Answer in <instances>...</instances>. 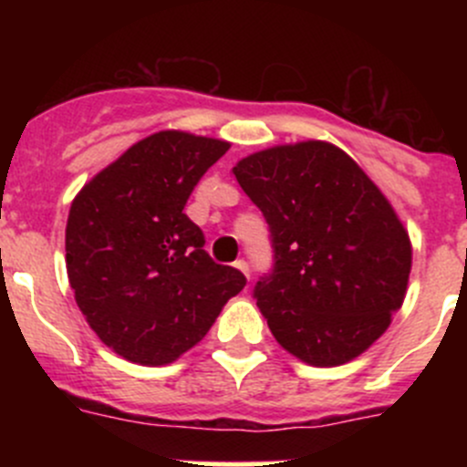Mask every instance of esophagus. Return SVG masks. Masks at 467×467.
<instances>
[{
	"mask_svg": "<svg viewBox=\"0 0 467 467\" xmlns=\"http://www.w3.org/2000/svg\"><path fill=\"white\" fill-rule=\"evenodd\" d=\"M234 268H237V271H242L244 275L248 277V264H246V262H244V260H237V262H234Z\"/></svg>",
	"mask_w": 467,
	"mask_h": 467,
	"instance_id": "1",
	"label": "esophagus"
}]
</instances>
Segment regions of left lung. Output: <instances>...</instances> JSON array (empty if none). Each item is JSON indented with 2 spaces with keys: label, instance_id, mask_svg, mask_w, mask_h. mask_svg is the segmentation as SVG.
<instances>
[{
  "label": "left lung",
  "instance_id": "8db88e82",
  "mask_svg": "<svg viewBox=\"0 0 467 467\" xmlns=\"http://www.w3.org/2000/svg\"><path fill=\"white\" fill-rule=\"evenodd\" d=\"M233 173L271 230L275 264L255 298L275 341L318 368L368 350L411 273V239L389 199L323 140L257 150Z\"/></svg>",
  "mask_w": 467,
  "mask_h": 467
}]
</instances>
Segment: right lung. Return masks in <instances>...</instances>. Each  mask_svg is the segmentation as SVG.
Segmentation results:
<instances>
[{"instance_id": "right-lung-1", "label": "right lung", "mask_w": 467, "mask_h": 467, "mask_svg": "<svg viewBox=\"0 0 467 467\" xmlns=\"http://www.w3.org/2000/svg\"><path fill=\"white\" fill-rule=\"evenodd\" d=\"M228 149L223 140L160 130L74 196L65 228L74 298L97 337L133 364L185 355L246 285L237 268L207 255L203 233L182 212Z\"/></svg>"}]
</instances>
